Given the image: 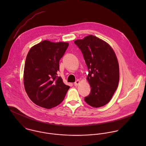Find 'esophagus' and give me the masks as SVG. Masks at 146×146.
Instances as JSON below:
<instances>
[{"label": "esophagus", "mask_w": 146, "mask_h": 146, "mask_svg": "<svg viewBox=\"0 0 146 146\" xmlns=\"http://www.w3.org/2000/svg\"><path fill=\"white\" fill-rule=\"evenodd\" d=\"M80 83V80H77V81H76L75 82V83H74V85H75V86H78L79 84Z\"/></svg>", "instance_id": "1"}]
</instances>
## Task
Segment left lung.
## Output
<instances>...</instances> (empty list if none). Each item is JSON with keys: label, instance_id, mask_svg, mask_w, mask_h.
Masks as SVG:
<instances>
[{"label": "left lung", "instance_id": "1", "mask_svg": "<svg viewBox=\"0 0 146 146\" xmlns=\"http://www.w3.org/2000/svg\"><path fill=\"white\" fill-rule=\"evenodd\" d=\"M74 42L89 70L86 80L92 88L84 100L93 107H102L110 101L118 86L119 66L116 54L107 42L92 35Z\"/></svg>", "mask_w": 146, "mask_h": 146}]
</instances>
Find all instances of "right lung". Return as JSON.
Returning <instances> with one entry per match:
<instances>
[{
    "instance_id": "right-lung-1",
    "label": "right lung",
    "mask_w": 146,
    "mask_h": 146,
    "mask_svg": "<svg viewBox=\"0 0 146 146\" xmlns=\"http://www.w3.org/2000/svg\"><path fill=\"white\" fill-rule=\"evenodd\" d=\"M68 44L43 40L30 49L25 64L23 84L27 96L35 104L50 109L64 100L70 86L63 83L57 72Z\"/></svg>"
}]
</instances>
